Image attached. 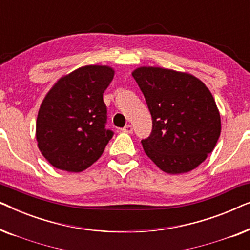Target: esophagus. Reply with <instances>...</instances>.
<instances>
[{
	"mask_svg": "<svg viewBox=\"0 0 250 250\" xmlns=\"http://www.w3.org/2000/svg\"><path fill=\"white\" fill-rule=\"evenodd\" d=\"M122 131L124 132V133H129V134H131V133H133V127H132V125H126L125 127H123Z\"/></svg>",
	"mask_w": 250,
	"mask_h": 250,
	"instance_id": "1",
	"label": "esophagus"
}]
</instances>
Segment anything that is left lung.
<instances>
[{
	"label": "left lung",
	"instance_id": "8db88e82",
	"mask_svg": "<svg viewBox=\"0 0 250 250\" xmlns=\"http://www.w3.org/2000/svg\"><path fill=\"white\" fill-rule=\"evenodd\" d=\"M132 76L145 95L152 129L141 140L146 155L168 174L190 172L213 151L221 117L213 95L192 75L141 67Z\"/></svg>",
	"mask_w": 250,
	"mask_h": 250
}]
</instances>
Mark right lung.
I'll return each instance as SVG.
<instances>
[{"label":"right lung","instance_id":"add662e5","mask_svg":"<svg viewBox=\"0 0 250 250\" xmlns=\"http://www.w3.org/2000/svg\"><path fill=\"white\" fill-rule=\"evenodd\" d=\"M114 78L107 66H85L60 78L41 104L36 140L56 168L82 172L100 158L114 135L105 128L104 93Z\"/></svg>","mask_w":250,"mask_h":250}]
</instances>
